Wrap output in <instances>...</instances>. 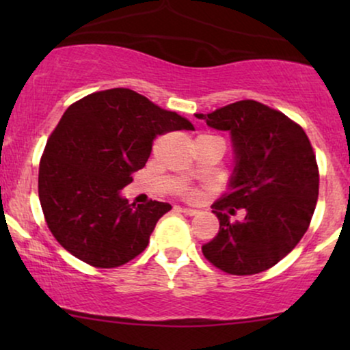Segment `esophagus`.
<instances>
[{
  "mask_svg": "<svg viewBox=\"0 0 350 350\" xmlns=\"http://www.w3.org/2000/svg\"><path fill=\"white\" fill-rule=\"evenodd\" d=\"M179 211L183 212L184 215H196L199 211H196V208H191V207H179Z\"/></svg>",
  "mask_w": 350,
  "mask_h": 350,
  "instance_id": "1",
  "label": "esophagus"
}]
</instances>
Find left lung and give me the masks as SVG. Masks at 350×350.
I'll use <instances>...</instances> for the list:
<instances>
[{
	"label": "left lung",
	"instance_id": "left-lung-1",
	"mask_svg": "<svg viewBox=\"0 0 350 350\" xmlns=\"http://www.w3.org/2000/svg\"><path fill=\"white\" fill-rule=\"evenodd\" d=\"M230 133L234 172L214 204L219 234L204 256L230 275H255L276 265L306 234L319 194L316 156L299 124L281 111L240 100L212 113H196ZM235 208L245 219L232 223Z\"/></svg>",
	"mask_w": 350,
	"mask_h": 350
}]
</instances>
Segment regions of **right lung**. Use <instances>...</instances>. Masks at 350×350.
<instances>
[{"instance_id": "add662e5", "label": "right lung", "mask_w": 350, "mask_h": 350, "mask_svg": "<svg viewBox=\"0 0 350 350\" xmlns=\"http://www.w3.org/2000/svg\"><path fill=\"white\" fill-rule=\"evenodd\" d=\"M194 124L130 88L87 95L62 115L39 164V200L55 240L92 267L138 256L167 202L128 204L122 189L146 164L152 139Z\"/></svg>"}]
</instances>
